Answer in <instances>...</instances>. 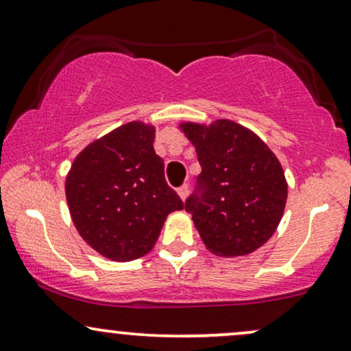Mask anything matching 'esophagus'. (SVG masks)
<instances>
[{
    "label": "esophagus",
    "instance_id": "1",
    "mask_svg": "<svg viewBox=\"0 0 351 351\" xmlns=\"http://www.w3.org/2000/svg\"><path fill=\"white\" fill-rule=\"evenodd\" d=\"M188 193H189V186H188V184H183V186L178 188V194H180V197H181V199H183V201L188 197Z\"/></svg>",
    "mask_w": 351,
    "mask_h": 351
}]
</instances>
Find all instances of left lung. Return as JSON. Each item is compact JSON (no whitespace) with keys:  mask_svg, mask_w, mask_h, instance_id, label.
<instances>
[{"mask_svg":"<svg viewBox=\"0 0 351 351\" xmlns=\"http://www.w3.org/2000/svg\"><path fill=\"white\" fill-rule=\"evenodd\" d=\"M201 175L184 202L202 242L219 256H243L267 243L285 213L288 183L280 160L256 134L229 119L180 125Z\"/></svg>","mask_w":351,"mask_h":351,"instance_id":"8db88e82","label":"left lung"}]
</instances>
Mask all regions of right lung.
Here are the masks:
<instances>
[{
	"label": "right lung",
	"instance_id": "1",
	"mask_svg": "<svg viewBox=\"0 0 351 351\" xmlns=\"http://www.w3.org/2000/svg\"><path fill=\"white\" fill-rule=\"evenodd\" d=\"M154 138V125L128 122L80 152L66 175L71 221L84 242L109 260L147 255L168 214L184 208L167 184Z\"/></svg>",
	"mask_w": 351,
	"mask_h": 351
}]
</instances>
